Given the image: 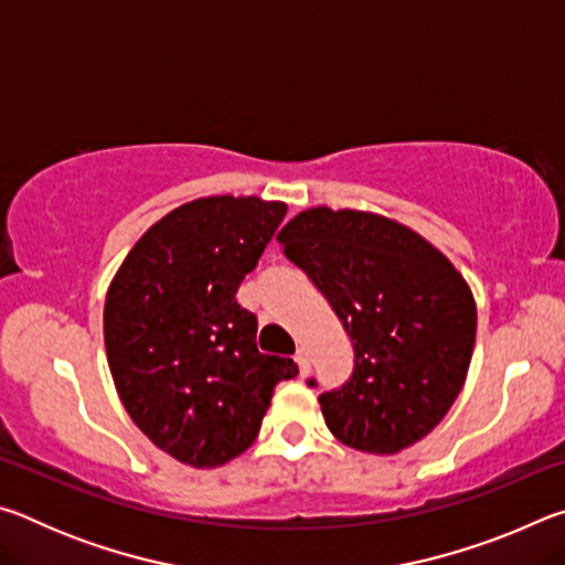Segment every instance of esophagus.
<instances>
[{"label":"esophagus","instance_id":"1","mask_svg":"<svg viewBox=\"0 0 565 565\" xmlns=\"http://www.w3.org/2000/svg\"><path fill=\"white\" fill-rule=\"evenodd\" d=\"M296 363H299V371H301V376H306V374H309V366H311V363H309V353H306L303 349H299V351H296Z\"/></svg>","mask_w":565,"mask_h":565}]
</instances>
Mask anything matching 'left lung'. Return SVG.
<instances>
[{"label": "left lung", "instance_id": "obj_1", "mask_svg": "<svg viewBox=\"0 0 565 565\" xmlns=\"http://www.w3.org/2000/svg\"><path fill=\"white\" fill-rule=\"evenodd\" d=\"M276 238L351 339V376L319 396L329 431L369 454L431 434L473 353L476 303L461 274L411 228L351 209H309Z\"/></svg>", "mask_w": 565, "mask_h": 565}]
</instances>
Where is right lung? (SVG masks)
I'll use <instances>...</instances> for the list:
<instances>
[{
	"mask_svg": "<svg viewBox=\"0 0 565 565\" xmlns=\"http://www.w3.org/2000/svg\"><path fill=\"white\" fill-rule=\"evenodd\" d=\"M286 204L209 196L139 238L104 303V343L127 414L161 451L194 468L244 454L294 359L256 349V317L236 301L284 222Z\"/></svg>",
	"mask_w": 565,
	"mask_h": 565,
	"instance_id": "right-lung-1",
	"label": "right lung"
}]
</instances>
